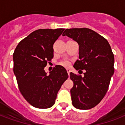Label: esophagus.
Here are the masks:
<instances>
[{"label": "esophagus", "mask_w": 125, "mask_h": 125, "mask_svg": "<svg viewBox=\"0 0 125 125\" xmlns=\"http://www.w3.org/2000/svg\"><path fill=\"white\" fill-rule=\"evenodd\" d=\"M67 73H68V74L69 75L70 74V72H71V71L69 69H67Z\"/></svg>", "instance_id": "obj_1"}]
</instances>
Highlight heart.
Segmentation results:
<instances>
[{"mask_svg": "<svg viewBox=\"0 0 125 125\" xmlns=\"http://www.w3.org/2000/svg\"><path fill=\"white\" fill-rule=\"evenodd\" d=\"M62 64L64 66H69V65H70V63L69 61H63L62 63Z\"/></svg>", "mask_w": 125, "mask_h": 125, "instance_id": "b5f03b06", "label": "heart"}]
</instances>
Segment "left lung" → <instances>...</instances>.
Returning a JSON list of instances; mask_svg holds the SVG:
<instances>
[{"mask_svg": "<svg viewBox=\"0 0 125 125\" xmlns=\"http://www.w3.org/2000/svg\"><path fill=\"white\" fill-rule=\"evenodd\" d=\"M62 35L78 43L79 60L73 67L76 70H85L83 77L70 73L73 82L70 91L72 104L77 109H91L104 98L114 73V56L110 45L104 38L89 28L65 29Z\"/></svg>", "mask_w": 125, "mask_h": 125, "instance_id": "left-lung-1", "label": "left lung"}]
</instances>
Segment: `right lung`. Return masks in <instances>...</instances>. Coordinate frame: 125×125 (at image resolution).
<instances>
[{
	"instance_id": "add662e5",
	"label": "right lung",
	"mask_w": 125,
	"mask_h": 125,
	"mask_svg": "<svg viewBox=\"0 0 125 125\" xmlns=\"http://www.w3.org/2000/svg\"><path fill=\"white\" fill-rule=\"evenodd\" d=\"M63 28L39 29L21 41L13 54V72L25 100L38 108L54 104L57 93L68 78L66 69L56 65L47 74L44 70L54 56L53 45Z\"/></svg>"
}]
</instances>
